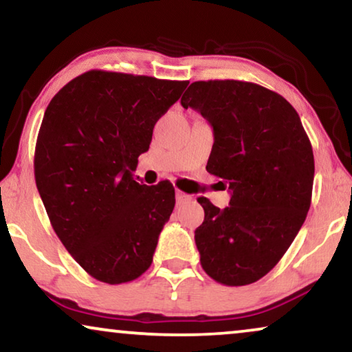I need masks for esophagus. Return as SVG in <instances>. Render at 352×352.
Returning a JSON list of instances; mask_svg holds the SVG:
<instances>
[{
  "mask_svg": "<svg viewBox=\"0 0 352 352\" xmlns=\"http://www.w3.org/2000/svg\"><path fill=\"white\" fill-rule=\"evenodd\" d=\"M189 200H190V195L184 194L182 190H176V204L177 205H184L186 201H189Z\"/></svg>",
  "mask_w": 352,
  "mask_h": 352,
  "instance_id": "1",
  "label": "esophagus"
}]
</instances>
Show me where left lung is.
<instances>
[{
    "instance_id": "1",
    "label": "left lung",
    "mask_w": 352,
    "mask_h": 352,
    "mask_svg": "<svg viewBox=\"0 0 352 352\" xmlns=\"http://www.w3.org/2000/svg\"><path fill=\"white\" fill-rule=\"evenodd\" d=\"M181 104L213 126L206 170L232 194L223 210L199 200L201 267L223 285H250L280 261L305 223L314 182L311 141L287 99L250 81H194Z\"/></svg>"
}]
</instances>
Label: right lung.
<instances>
[{
	"mask_svg": "<svg viewBox=\"0 0 352 352\" xmlns=\"http://www.w3.org/2000/svg\"><path fill=\"white\" fill-rule=\"evenodd\" d=\"M187 85L89 70L47 105L33 160L36 187L57 237L96 280L118 285L151 267L175 187L139 184L133 171Z\"/></svg>",
	"mask_w": 352,
	"mask_h": 352,
	"instance_id": "1",
	"label": "right lung"
}]
</instances>
